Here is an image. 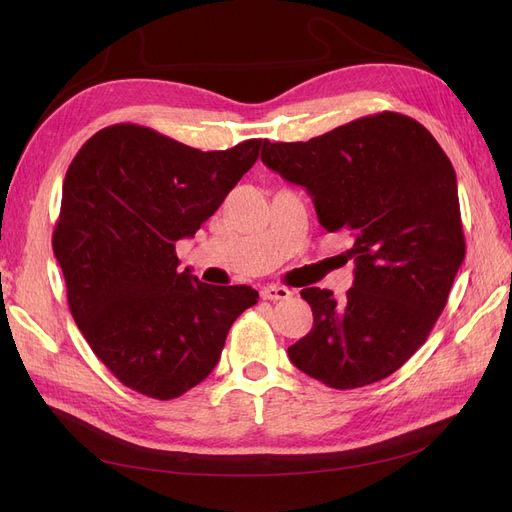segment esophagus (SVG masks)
Masks as SVG:
<instances>
[{
	"instance_id": "1",
	"label": "esophagus",
	"mask_w": 512,
	"mask_h": 512,
	"mask_svg": "<svg viewBox=\"0 0 512 512\" xmlns=\"http://www.w3.org/2000/svg\"><path fill=\"white\" fill-rule=\"evenodd\" d=\"M260 297L265 301H284L292 297V292L284 286H265L260 290Z\"/></svg>"
}]
</instances>
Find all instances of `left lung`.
<instances>
[{
	"instance_id": "8db88e82",
	"label": "left lung",
	"mask_w": 512,
	"mask_h": 512,
	"mask_svg": "<svg viewBox=\"0 0 512 512\" xmlns=\"http://www.w3.org/2000/svg\"><path fill=\"white\" fill-rule=\"evenodd\" d=\"M260 160L303 185L322 228L354 237L346 297L301 290L314 329L290 361L342 391L391 376L425 344L466 256L451 160L425 126L391 111L307 143L265 141Z\"/></svg>"
}]
</instances>
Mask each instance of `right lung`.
Returning <instances> with one entry per match:
<instances>
[{"label":"right lung","instance_id":"1","mask_svg":"<svg viewBox=\"0 0 512 512\" xmlns=\"http://www.w3.org/2000/svg\"><path fill=\"white\" fill-rule=\"evenodd\" d=\"M265 141L200 151L136 123L96 132L64 179L53 252L76 327L111 374L153 399L181 397L218 363L258 292L179 273L194 237Z\"/></svg>","mask_w":512,"mask_h":512}]
</instances>
